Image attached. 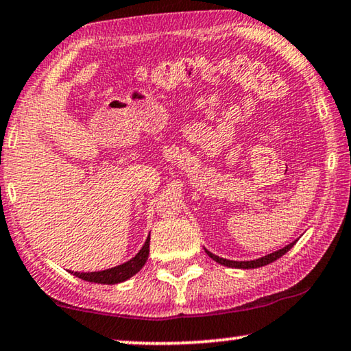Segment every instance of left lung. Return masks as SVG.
<instances>
[{
	"label": "left lung",
	"mask_w": 351,
	"mask_h": 351,
	"mask_svg": "<svg viewBox=\"0 0 351 351\" xmlns=\"http://www.w3.org/2000/svg\"><path fill=\"white\" fill-rule=\"evenodd\" d=\"M296 244V241L290 243L289 245H285V247H282L279 250H276L273 254H268L265 255V257L257 258V260H249V261H234V260H227V258H222V257H217V255H214L213 252H209L208 249H205V252L208 254V257H211L214 261H217L219 265H223V266H228V268H241V269H252V268H260V266H265V265H269L276 261L277 258H280L282 255H285L289 250L293 247V245Z\"/></svg>",
	"instance_id": "1"
}]
</instances>
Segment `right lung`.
Returning a JSON list of instances; mask_svg holds the SVG:
<instances>
[{
    "label": "right lung",
    "mask_w": 351,
    "mask_h": 351,
    "mask_svg": "<svg viewBox=\"0 0 351 351\" xmlns=\"http://www.w3.org/2000/svg\"><path fill=\"white\" fill-rule=\"evenodd\" d=\"M148 255H149V237L146 238L143 247L138 250V254L130 260L124 261L121 265L113 266V268H108L104 271H93V273H77V271L74 273V271H72V274L78 277V279L86 280V282H94V284L114 285V284H119V282L128 280L132 276L137 274L138 271L145 266L146 260H148Z\"/></svg>",
    "instance_id": "add662e5"
}]
</instances>
